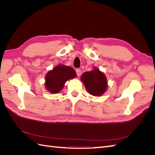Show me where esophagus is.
Wrapping results in <instances>:
<instances>
[{
  "mask_svg": "<svg viewBox=\"0 0 155 155\" xmlns=\"http://www.w3.org/2000/svg\"><path fill=\"white\" fill-rule=\"evenodd\" d=\"M76 74H77V75L78 76H79L81 75V70L80 69H79V68H78V69H76Z\"/></svg>",
  "mask_w": 155,
  "mask_h": 155,
  "instance_id": "esophagus-1",
  "label": "esophagus"
}]
</instances>
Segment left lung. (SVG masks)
<instances>
[{"label":"left lung","mask_w":155,"mask_h":155,"mask_svg":"<svg viewBox=\"0 0 155 155\" xmlns=\"http://www.w3.org/2000/svg\"><path fill=\"white\" fill-rule=\"evenodd\" d=\"M81 80L87 91L94 96H100L107 91V80L105 75L96 67L90 72H84Z\"/></svg>","instance_id":"8db88e82"}]
</instances>
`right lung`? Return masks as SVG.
I'll list each match as a JSON object with an SVG mask.
<instances>
[{
  "label": "right lung",
  "instance_id": "add662e5",
  "mask_svg": "<svg viewBox=\"0 0 155 155\" xmlns=\"http://www.w3.org/2000/svg\"><path fill=\"white\" fill-rule=\"evenodd\" d=\"M76 77V73L72 67L59 64L46 74L45 88L51 93H58L62 90L67 81Z\"/></svg>",
  "mask_w": 155,
  "mask_h": 155
}]
</instances>
